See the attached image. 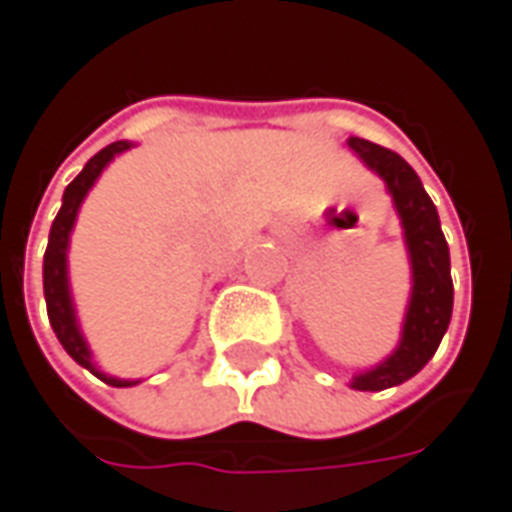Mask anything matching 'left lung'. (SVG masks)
Instances as JSON below:
<instances>
[{"label": "left lung", "instance_id": "obj_1", "mask_svg": "<svg viewBox=\"0 0 512 512\" xmlns=\"http://www.w3.org/2000/svg\"><path fill=\"white\" fill-rule=\"evenodd\" d=\"M347 145L362 156L367 168H373L382 176L387 190L393 193L396 210L402 216L410 265H413V296H410L407 319H404L402 344L387 362L353 379L356 390H387V387L413 379L439 350V342L453 313L450 250L444 242L436 205L430 202L416 170L410 168L399 153L373 145L359 136H350Z\"/></svg>", "mask_w": 512, "mask_h": 512}]
</instances>
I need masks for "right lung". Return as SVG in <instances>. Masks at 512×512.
Masks as SVG:
<instances>
[{
    "instance_id": "1",
    "label": "right lung",
    "mask_w": 512,
    "mask_h": 512,
    "mask_svg": "<svg viewBox=\"0 0 512 512\" xmlns=\"http://www.w3.org/2000/svg\"><path fill=\"white\" fill-rule=\"evenodd\" d=\"M128 142H113L108 148H102L88 165L82 168V173L65 187V196H62V207L53 219V227H50V239L48 250H45V302H48V319L56 339L62 342V347L70 353L73 362H79L82 367L93 370L99 379L105 384H113V387H128L125 379H113V376H105L99 373L93 364H90V350L82 333H79V325H76V316H73V302H70V290H68V239H70V227L76 222V210L82 205L85 193L90 190V185L96 182V176L105 170L110 159L122 150H128Z\"/></svg>"
}]
</instances>
